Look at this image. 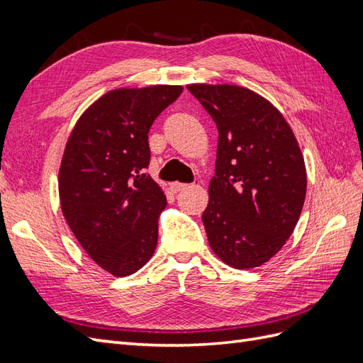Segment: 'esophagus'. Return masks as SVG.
Returning <instances> with one entry per match:
<instances>
[{
    "mask_svg": "<svg viewBox=\"0 0 363 363\" xmlns=\"http://www.w3.org/2000/svg\"><path fill=\"white\" fill-rule=\"evenodd\" d=\"M186 186L188 184H184V183H179V182H175V183H171V186H169V189L174 192V194H177V192H180V191H183V189H186Z\"/></svg>",
    "mask_w": 363,
    "mask_h": 363,
    "instance_id": "obj_1",
    "label": "esophagus"
}]
</instances>
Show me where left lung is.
Returning <instances> with one entry per match:
<instances>
[{"mask_svg": "<svg viewBox=\"0 0 363 363\" xmlns=\"http://www.w3.org/2000/svg\"><path fill=\"white\" fill-rule=\"evenodd\" d=\"M218 127L215 177L203 224L228 267L263 265L298 223L307 177L286 119L268 100L235 84H189Z\"/></svg>", "mask_w": 363, "mask_h": 363, "instance_id": "left-lung-1", "label": "left lung"}]
</instances>
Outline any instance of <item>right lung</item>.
<instances>
[{
    "label": "right lung",
    "instance_id": "1",
    "mask_svg": "<svg viewBox=\"0 0 363 363\" xmlns=\"http://www.w3.org/2000/svg\"><path fill=\"white\" fill-rule=\"evenodd\" d=\"M182 92L169 84L107 92L86 108L65 147L63 216L89 257L115 277L135 274L157 247L167 196L145 172L148 131Z\"/></svg>",
    "mask_w": 363,
    "mask_h": 363
}]
</instances>
